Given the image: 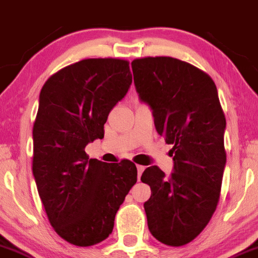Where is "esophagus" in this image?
<instances>
[{
    "label": "esophagus",
    "mask_w": 258,
    "mask_h": 258,
    "mask_svg": "<svg viewBox=\"0 0 258 258\" xmlns=\"http://www.w3.org/2000/svg\"><path fill=\"white\" fill-rule=\"evenodd\" d=\"M137 171H138V178H141L142 173H143L144 171V167L143 166H137Z\"/></svg>",
    "instance_id": "1"
}]
</instances>
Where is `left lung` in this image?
Here are the masks:
<instances>
[{"instance_id":"obj_1","label":"left lung","mask_w":258,"mask_h":258,"mask_svg":"<svg viewBox=\"0 0 258 258\" xmlns=\"http://www.w3.org/2000/svg\"><path fill=\"white\" fill-rule=\"evenodd\" d=\"M137 94L148 105L157 133L172 144L173 172L146 168L151 186L144 203L151 234L167 246L195 239L212 219L225 167V117L212 78L171 57L132 62Z\"/></svg>"}]
</instances>
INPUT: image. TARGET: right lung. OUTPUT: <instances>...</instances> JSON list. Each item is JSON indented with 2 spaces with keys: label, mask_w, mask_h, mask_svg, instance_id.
<instances>
[{
  "label": "right lung",
  "mask_w": 258,
  "mask_h": 258,
  "mask_svg": "<svg viewBox=\"0 0 258 258\" xmlns=\"http://www.w3.org/2000/svg\"><path fill=\"white\" fill-rule=\"evenodd\" d=\"M132 82L126 60L92 58L60 70L40 91L33 175L51 227L75 246H94L109 237L137 182L133 162L106 163L85 152L88 143L104 138L109 112Z\"/></svg>",
  "instance_id": "1"
}]
</instances>
